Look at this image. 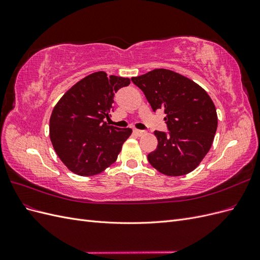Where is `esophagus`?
Listing matches in <instances>:
<instances>
[{"mask_svg":"<svg viewBox=\"0 0 260 260\" xmlns=\"http://www.w3.org/2000/svg\"><path fill=\"white\" fill-rule=\"evenodd\" d=\"M133 132H135L138 137H142V136H144V135H145V131H143V130H138V129H135V130H133Z\"/></svg>","mask_w":260,"mask_h":260,"instance_id":"34e87169","label":"esophagus"}]
</instances>
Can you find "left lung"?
Returning <instances> with one entry per match:
<instances>
[{"instance_id": "1", "label": "left lung", "mask_w": 260, "mask_h": 260, "mask_svg": "<svg viewBox=\"0 0 260 260\" xmlns=\"http://www.w3.org/2000/svg\"><path fill=\"white\" fill-rule=\"evenodd\" d=\"M152 109H164L169 132L155 131L158 145L147 155L152 166L170 177L184 176L209 152L218 125L214 102L188 78L168 69L133 77Z\"/></svg>"}]
</instances>
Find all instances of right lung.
<instances>
[{
	"instance_id": "right-lung-1",
	"label": "right lung",
	"mask_w": 260,
	"mask_h": 260,
	"mask_svg": "<svg viewBox=\"0 0 260 260\" xmlns=\"http://www.w3.org/2000/svg\"><path fill=\"white\" fill-rule=\"evenodd\" d=\"M129 78L98 72L72 86L55 105L50 138L60 160L74 174L90 177L111 166L130 136V128L108 125L117 91Z\"/></svg>"
}]
</instances>
